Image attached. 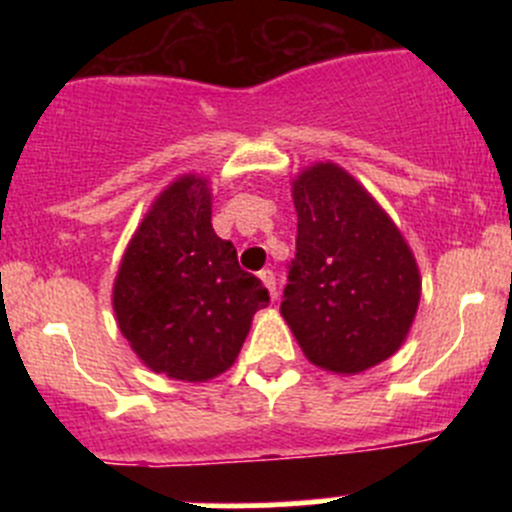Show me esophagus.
Instances as JSON below:
<instances>
[{
  "mask_svg": "<svg viewBox=\"0 0 512 512\" xmlns=\"http://www.w3.org/2000/svg\"><path fill=\"white\" fill-rule=\"evenodd\" d=\"M260 280L262 285L267 287V292H270L272 299H277V282H275V272L272 270H262L260 272Z\"/></svg>",
  "mask_w": 512,
  "mask_h": 512,
  "instance_id": "34e87169",
  "label": "esophagus"
}]
</instances>
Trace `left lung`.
I'll return each instance as SVG.
<instances>
[{"instance_id":"left-lung-1","label":"left lung","mask_w":512,"mask_h":512,"mask_svg":"<svg viewBox=\"0 0 512 512\" xmlns=\"http://www.w3.org/2000/svg\"><path fill=\"white\" fill-rule=\"evenodd\" d=\"M297 255L282 317L299 349L332 374H361L406 342L421 302L409 242L374 195L332 160L292 178Z\"/></svg>"}]
</instances>
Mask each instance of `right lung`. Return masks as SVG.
<instances>
[{
    "mask_svg": "<svg viewBox=\"0 0 512 512\" xmlns=\"http://www.w3.org/2000/svg\"><path fill=\"white\" fill-rule=\"evenodd\" d=\"M205 175L165 185L138 223L113 280V314L133 354L175 381H210L235 364L270 294L215 235Z\"/></svg>",
    "mask_w": 512,
    "mask_h": 512,
    "instance_id": "1",
    "label": "right lung"
}]
</instances>
